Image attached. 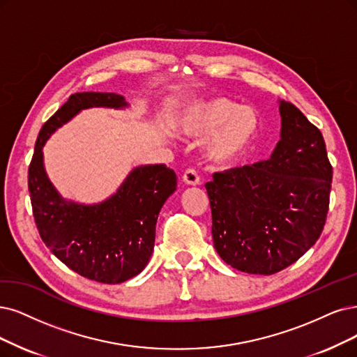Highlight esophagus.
Returning <instances> with one entry per match:
<instances>
[{"mask_svg": "<svg viewBox=\"0 0 357 357\" xmlns=\"http://www.w3.org/2000/svg\"><path fill=\"white\" fill-rule=\"evenodd\" d=\"M182 181H183V183H187V185H190V187H195L200 183V176L194 169H188V170H185V174H183Z\"/></svg>", "mask_w": 357, "mask_h": 357, "instance_id": "obj_1", "label": "esophagus"}]
</instances>
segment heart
<instances>
[{
    "instance_id": "1",
    "label": "heart",
    "mask_w": 357,
    "mask_h": 357,
    "mask_svg": "<svg viewBox=\"0 0 357 357\" xmlns=\"http://www.w3.org/2000/svg\"><path fill=\"white\" fill-rule=\"evenodd\" d=\"M179 134L204 138V155L213 166H231L245 157L261 130V116L252 105L228 97H210L188 105L178 122Z\"/></svg>"
}]
</instances>
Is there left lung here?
<instances>
[{
    "label": "left lung",
    "instance_id": "8db88e82",
    "mask_svg": "<svg viewBox=\"0 0 357 357\" xmlns=\"http://www.w3.org/2000/svg\"><path fill=\"white\" fill-rule=\"evenodd\" d=\"M278 104L281 139L269 160L206 183L216 252L247 273L293 265L318 241L328 213L333 167L321 130L291 102Z\"/></svg>",
    "mask_w": 357,
    "mask_h": 357
}]
</instances>
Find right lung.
<instances>
[{"label": "right lung", "mask_w": 357, "mask_h": 357, "mask_svg": "<svg viewBox=\"0 0 357 357\" xmlns=\"http://www.w3.org/2000/svg\"><path fill=\"white\" fill-rule=\"evenodd\" d=\"M126 109L114 92H76L39 132L28 185L36 228L45 245L76 273L102 284H121L144 271L151 257L158 213L176 191V174L166 165L129 172L114 194L85 204L64 199L50 181L43 149L54 132L82 110Z\"/></svg>", "instance_id": "obj_1"}]
</instances>
